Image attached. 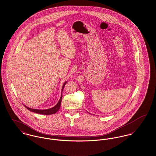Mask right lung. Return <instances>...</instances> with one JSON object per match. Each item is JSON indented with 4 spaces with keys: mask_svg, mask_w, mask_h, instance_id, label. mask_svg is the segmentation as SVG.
<instances>
[{
    "mask_svg": "<svg viewBox=\"0 0 156 156\" xmlns=\"http://www.w3.org/2000/svg\"><path fill=\"white\" fill-rule=\"evenodd\" d=\"M67 82H65L64 84H63V86L62 87V94H61V97L60 98L58 101V104L55 106L52 107V108H48V109H45V110H39V109H33V108H29L28 107L26 106L25 105V107L30 110V112H34V113H38V114H41V115H53V114H55L56 113L58 110H59L60 107V105H61V101H62V91L64 89V87L65 86V84H66Z\"/></svg>",
    "mask_w": 156,
    "mask_h": 156,
    "instance_id": "add662e5",
    "label": "right lung"
}]
</instances>
